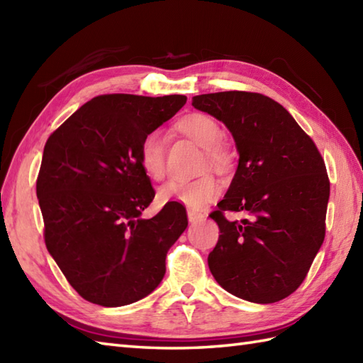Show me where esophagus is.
Listing matches in <instances>:
<instances>
[{
  "label": "esophagus",
  "instance_id": "obj_1",
  "mask_svg": "<svg viewBox=\"0 0 363 363\" xmlns=\"http://www.w3.org/2000/svg\"><path fill=\"white\" fill-rule=\"evenodd\" d=\"M204 215L201 212H195V211H187V218L190 223H195L198 220H201Z\"/></svg>",
  "mask_w": 363,
  "mask_h": 363
}]
</instances>
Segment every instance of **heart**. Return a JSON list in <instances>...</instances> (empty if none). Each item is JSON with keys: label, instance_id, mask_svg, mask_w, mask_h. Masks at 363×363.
<instances>
[{"label": "heart", "instance_id": "b5f03b06", "mask_svg": "<svg viewBox=\"0 0 363 363\" xmlns=\"http://www.w3.org/2000/svg\"><path fill=\"white\" fill-rule=\"evenodd\" d=\"M179 128L191 140L209 151L207 156L212 167L221 168L226 164V156L221 150V145L225 142V130L217 120L204 113H191L181 120ZM138 160L143 172L151 179L160 181L165 176V137L162 130H151L143 137L138 150ZM218 191V182L212 176H203L194 181H169L159 189L157 198L160 203L173 201L198 211L212 201Z\"/></svg>", "mask_w": 363, "mask_h": 363}]
</instances>
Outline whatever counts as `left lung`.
Masks as SVG:
<instances>
[{"mask_svg": "<svg viewBox=\"0 0 363 363\" xmlns=\"http://www.w3.org/2000/svg\"><path fill=\"white\" fill-rule=\"evenodd\" d=\"M195 109L233 134L238 165L211 213L220 238L207 257L212 276L240 299L272 304L295 291L325 240L329 179L312 138L274 99L251 91L194 96ZM249 218L229 222L223 211Z\"/></svg>", "mask_w": 363, "mask_h": 363, "instance_id": "obj_1", "label": "left lung"}]
</instances>
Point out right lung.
Wrapping results in <instances>:
<instances>
[{
  "mask_svg": "<svg viewBox=\"0 0 363 363\" xmlns=\"http://www.w3.org/2000/svg\"><path fill=\"white\" fill-rule=\"evenodd\" d=\"M186 101L184 95L96 96L45 145L37 198L46 248L90 303L133 304L164 279L167 252L186 230L187 213L172 201L142 218L156 191L138 150Z\"/></svg>",
  "mask_w": 363,
  "mask_h": 363,
  "instance_id": "add662e5",
  "label": "right lung"
}]
</instances>
